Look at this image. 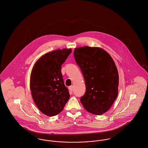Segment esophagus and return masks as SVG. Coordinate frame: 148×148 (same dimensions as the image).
Returning <instances> with one entry per match:
<instances>
[{
	"label": "esophagus",
	"mask_w": 148,
	"mask_h": 148,
	"mask_svg": "<svg viewBox=\"0 0 148 148\" xmlns=\"http://www.w3.org/2000/svg\"><path fill=\"white\" fill-rule=\"evenodd\" d=\"M73 86H70L69 87V92L70 94H73Z\"/></svg>",
	"instance_id": "1"
}]
</instances>
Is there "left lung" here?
I'll return each instance as SVG.
<instances>
[{"label":"left lung","mask_w":148,"mask_h":148,"mask_svg":"<svg viewBox=\"0 0 148 148\" xmlns=\"http://www.w3.org/2000/svg\"><path fill=\"white\" fill-rule=\"evenodd\" d=\"M74 57L84 75L86 92L80 101L85 109L101 115L112 106L118 95V70L111 56L98 47L75 48Z\"/></svg>","instance_id":"1"}]
</instances>
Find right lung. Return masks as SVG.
Here are the masks:
<instances>
[{"label": "right lung", "mask_w": 148, "mask_h": 148, "mask_svg": "<svg viewBox=\"0 0 148 148\" xmlns=\"http://www.w3.org/2000/svg\"><path fill=\"white\" fill-rule=\"evenodd\" d=\"M71 53V49L48 53L36 61L32 70L30 89L32 98L39 110L46 116L58 114L70 98L61 67Z\"/></svg>", "instance_id": "right-lung-1"}]
</instances>
